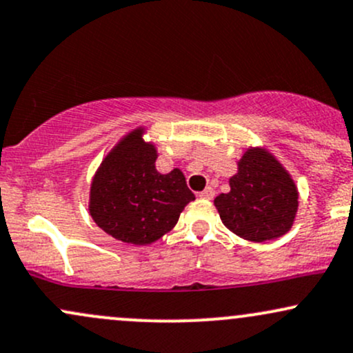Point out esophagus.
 <instances>
[{
	"mask_svg": "<svg viewBox=\"0 0 353 353\" xmlns=\"http://www.w3.org/2000/svg\"><path fill=\"white\" fill-rule=\"evenodd\" d=\"M197 196L201 197V199H212L214 197V189L212 188H205L204 190H201Z\"/></svg>",
	"mask_w": 353,
	"mask_h": 353,
	"instance_id": "obj_1",
	"label": "esophagus"
}]
</instances>
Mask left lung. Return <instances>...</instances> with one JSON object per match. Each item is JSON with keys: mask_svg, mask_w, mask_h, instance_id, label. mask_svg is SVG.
<instances>
[{"mask_svg": "<svg viewBox=\"0 0 353 353\" xmlns=\"http://www.w3.org/2000/svg\"><path fill=\"white\" fill-rule=\"evenodd\" d=\"M229 179L230 190L214 199L222 224L242 239L265 242L289 232L299 208L297 185L267 149H247Z\"/></svg>", "mask_w": 353, "mask_h": 353, "instance_id": "1", "label": "left lung"}]
</instances>
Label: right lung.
I'll return each mask as SVG.
<instances>
[{
	"label": "right lung",
	"instance_id": "obj_1",
	"mask_svg": "<svg viewBox=\"0 0 353 353\" xmlns=\"http://www.w3.org/2000/svg\"><path fill=\"white\" fill-rule=\"evenodd\" d=\"M144 128L125 134L104 157L89 192V214L104 232L132 245H148L169 232L194 194L181 169L161 174L157 151Z\"/></svg>",
	"mask_w": 353,
	"mask_h": 353
}]
</instances>
